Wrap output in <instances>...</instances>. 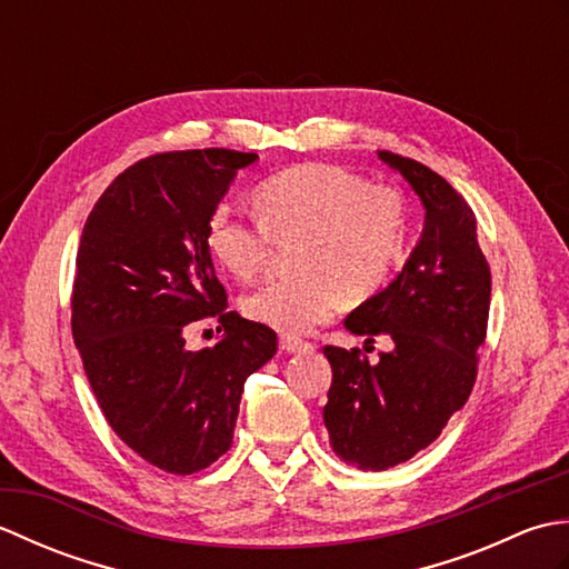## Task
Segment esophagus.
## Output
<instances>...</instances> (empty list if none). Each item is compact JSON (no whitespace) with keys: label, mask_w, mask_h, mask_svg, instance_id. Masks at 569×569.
Wrapping results in <instances>:
<instances>
[{"label":"esophagus","mask_w":569,"mask_h":569,"mask_svg":"<svg viewBox=\"0 0 569 569\" xmlns=\"http://www.w3.org/2000/svg\"><path fill=\"white\" fill-rule=\"evenodd\" d=\"M281 349L283 352H310L312 345L300 340V337H293V335H281Z\"/></svg>","instance_id":"esophagus-1"}]
</instances>
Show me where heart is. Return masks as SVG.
Listing matches in <instances>:
<instances>
[{
  "mask_svg": "<svg viewBox=\"0 0 569 569\" xmlns=\"http://www.w3.org/2000/svg\"><path fill=\"white\" fill-rule=\"evenodd\" d=\"M257 214L222 208L208 224L212 259L239 281L266 271L273 239L303 234L298 263L306 271L269 278L244 300L257 322L298 335L328 320L347 296L381 291L406 249V202L391 186L337 163H300L253 190Z\"/></svg>",
  "mask_w": 569,
  "mask_h": 569,
  "instance_id": "b5f03b06",
  "label": "heart"
}]
</instances>
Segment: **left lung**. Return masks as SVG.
I'll return each instance as SVG.
<instances>
[{"label":"left lung","instance_id":"left-lung-1","mask_svg":"<svg viewBox=\"0 0 569 569\" xmlns=\"http://www.w3.org/2000/svg\"><path fill=\"white\" fill-rule=\"evenodd\" d=\"M379 159L418 192L426 229L396 281L349 312L345 328L367 342L389 335L393 349L369 365L361 349L322 347L332 367L322 408L332 450L373 471L438 440L467 403L491 303L489 261L467 200L428 166L391 151Z\"/></svg>","mask_w":569,"mask_h":569}]
</instances>
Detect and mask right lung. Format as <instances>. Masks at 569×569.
Segmentation results:
<instances>
[{
    "mask_svg": "<svg viewBox=\"0 0 569 569\" xmlns=\"http://www.w3.org/2000/svg\"><path fill=\"white\" fill-rule=\"evenodd\" d=\"M257 153L163 151L129 166L82 227L70 296L72 340L119 440L168 475H192L232 447L241 391L278 349L261 322L227 310L208 224ZM196 319L226 330L190 353Z\"/></svg>",
    "mask_w": 569,
    "mask_h": 569,
    "instance_id": "1",
    "label": "right lung"
}]
</instances>
